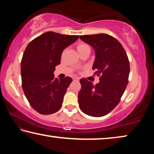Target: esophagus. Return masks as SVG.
<instances>
[{"label":"esophagus","mask_w":154,"mask_h":154,"mask_svg":"<svg viewBox=\"0 0 154 154\" xmlns=\"http://www.w3.org/2000/svg\"><path fill=\"white\" fill-rule=\"evenodd\" d=\"M79 80V77H74L73 78V81H75V82H78Z\"/></svg>","instance_id":"obj_1"}]
</instances>
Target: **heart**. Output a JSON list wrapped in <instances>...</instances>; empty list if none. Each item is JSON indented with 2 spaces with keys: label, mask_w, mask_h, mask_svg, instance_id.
I'll return each mask as SVG.
<instances>
[{
  "label": "heart",
  "mask_w": 154,
  "mask_h": 154,
  "mask_svg": "<svg viewBox=\"0 0 154 154\" xmlns=\"http://www.w3.org/2000/svg\"><path fill=\"white\" fill-rule=\"evenodd\" d=\"M85 47H88V45H86V44L81 43V44H79V45H78V46H77V50H78V49H79L85 48Z\"/></svg>",
  "instance_id": "b5f03b06"
}]
</instances>
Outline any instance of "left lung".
I'll list each match as a JSON object with an SVG mask.
<instances>
[{"label": "left lung", "instance_id": "8db88e82", "mask_svg": "<svg viewBox=\"0 0 154 154\" xmlns=\"http://www.w3.org/2000/svg\"><path fill=\"white\" fill-rule=\"evenodd\" d=\"M79 38L94 51L92 69L100 76L95 85L87 79H80L79 108L90 116L102 117L116 107L123 95L128 83V58L122 44L110 35L97 34Z\"/></svg>", "mask_w": 154, "mask_h": 154}]
</instances>
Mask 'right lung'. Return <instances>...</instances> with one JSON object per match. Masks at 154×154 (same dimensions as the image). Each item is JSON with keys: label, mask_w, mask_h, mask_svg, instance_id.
Masks as SVG:
<instances>
[{"label": "right lung", "mask_w": 154, "mask_h": 154, "mask_svg": "<svg viewBox=\"0 0 154 154\" xmlns=\"http://www.w3.org/2000/svg\"><path fill=\"white\" fill-rule=\"evenodd\" d=\"M78 35L45 32L27 45L21 62L22 88L32 107L43 115L59 111L72 78L54 77L65 48L75 42Z\"/></svg>", "instance_id": "obj_1"}]
</instances>
